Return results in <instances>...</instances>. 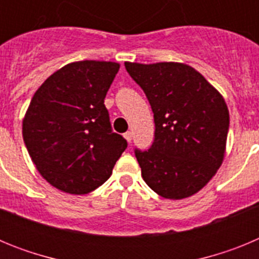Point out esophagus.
Instances as JSON below:
<instances>
[{
  "label": "esophagus",
  "mask_w": 259,
  "mask_h": 259,
  "mask_svg": "<svg viewBox=\"0 0 259 259\" xmlns=\"http://www.w3.org/2000/svg\"><path fill=\"white\" fill-rule=\"evenodd\" d=\"M123 136H124V139L128 141V143H131V141H132V134H131V132H130V131L125 132Z\"/></svg>",
  "instance_id": "obj_1"
}]
</instances>
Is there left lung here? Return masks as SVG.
<instances>
[{
  "label": "left lung",
  "mask_w": 259,
  "mask_h": 259,
  "mask_svg": "<svg viewBox=\"0 0 259 259\" xmlns=\"http://www.w3.org/2000/svg\"><path fill=\"white\" fill-rule=\"evenodd\" d=\"M124 66L154 114L152 146L135 149L143 179L170 200L197 193L223 162L230 128L223 97L191 66L175 62Z\"/></svg>",
  "instance_id": "obj_1"
}]
</instances>
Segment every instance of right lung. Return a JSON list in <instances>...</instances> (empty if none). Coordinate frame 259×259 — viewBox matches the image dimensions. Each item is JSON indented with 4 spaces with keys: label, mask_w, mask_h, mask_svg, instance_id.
Here are the masks:
<instances>
[{
    "label": "right lung",
    "mask_w": 259,
    "mask_h": 259,
    "mask_svg": "<svg viewBox=\"0 0 259 259\" xmlns=\"http://www.w3.org/2000/svg\"><path fill=\"white\" fill-rule=\"evenodd\" d=\"M118 71L115 62H74L50 75L32 97L23 140L41 176L59 191H95L127 148L104 104Z\"/></svg>",
    "instance_id": "add662e5"
}]
</instances>
